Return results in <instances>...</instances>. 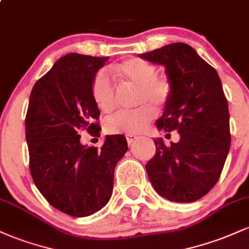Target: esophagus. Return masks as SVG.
<instances>
[{"mask_svg": "<svg viewBox=\"0 0 249 249\" xmlns=\"http://www.w3.org/2000/svg\"><path fill=\"white\" fill-rule=\"evenodd\" d=\"M126 139H127V144L131 146L134 142L138 141L139 137L136 136V134H126Z\"/></svg>", "mask_w": 249, "mask_h": 249, "instance_id": "obj_1", "label": "esophagus"}]
</instances>
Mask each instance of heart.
I'll use <instances>...</instances> for the list:
<instances>
[{
	"mask_svg": "<svg viewBox=\"0 0 249 249\" xmlns=\"http://www.w3.org/2000/svg\"><path fill=\"white\" fill-rule=\"evenodd\" d=\"M124 87L137 88L134 105H141L133 110L121 111L107 117L104 130L110 134L142 132L156 117L157 107H165L173 96V83L167 76L157 75V67L138 57L125 59L112 68ZM91 95L101 111L110 113L117 107L119 90L107 70L96 73L91 85Z\"/></svg>",
	"mask_w": 249,
	"mask_h": 249,
	"instance_id": "1",
	"label": "heart"
}]
</instances>
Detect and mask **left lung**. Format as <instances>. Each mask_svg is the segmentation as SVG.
<instances>
[{"label":"left lung","mask_w":249,"mask_h":249,"mask_svg":"<svg viewBox=\"0 0 249 249\" xmlns=\"http://www.w3.org/2000/svg\"><path fill=\"white\" fill-rule=\"evenodd\" d=\"M165 65L174 91L157 126L177 130L178 142L154 139L156 154L147 176L160 196L192 202L215 186L231 147L230 111L218 72L185 43H172L139 55Z\"/></svg>","instance_id":"1"}]
</instances>
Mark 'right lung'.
Masks as SVG:
<instances>
[{
    "label": "right lung",
    "instance_id": "right-lung-1",
    "mask_svg": "<svg viewBox=\"0 0 249 249\" xmlns=\"http://www.w3.org/2000/svg\"><path fill=\"white\" fill-rule=\"evenodd\" d=\"M108 57L68 53L34 85L25 116L29 168L51 206L71 216L96 213L107 204L116 164L127 151L122 134L85 147L82 131L99 137L101 111L91 95L96 72Z\"/></svg>",
    "mask_w": 249,
    "mask_h": 249
}]
</instances>
